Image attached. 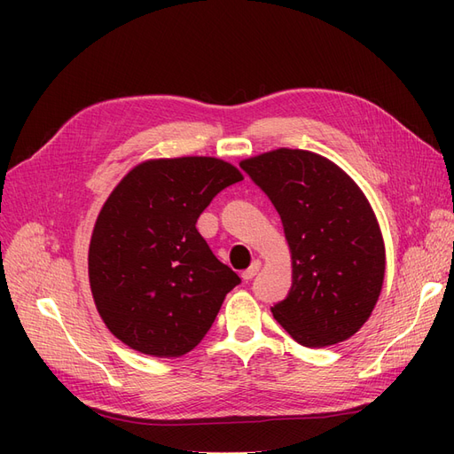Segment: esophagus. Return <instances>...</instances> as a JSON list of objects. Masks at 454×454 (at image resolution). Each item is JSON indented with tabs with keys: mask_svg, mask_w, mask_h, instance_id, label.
<instances>
[{
	"mask_svg": "<svg viewBox=\"0 0 454 454\" xmlns=\"http://www.w3.org/2000/svg\"><path fill=\"white\" fill-rule=\"evenodd\" d=\"M259 269H261V261L259 259H255L254 261V263L248 267V269H246L244 272H242V278L246 280V282H248V280H252L254 277H255V274L259 272Z\"/></svg>",
	"mask_w": 454,
	"mask_h": 454,
	"instance_id": "1",
	"label": "esophagus"
}]
</instances>
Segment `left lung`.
<instances>
[{
    "mask_svg": "<svg viewBox=\"0 0 454 454\" xmlns=\"http://www.w3.org/2000/svg\"><path fill=\"white\" fill-rule=\"evenodd\" d=\"M240 168L277 208L292 250V290L272 316L309 348L352 337L384 280L382 235L360 187L303 149L270 151Z\"/></svg>",
    "mask_w": 454,
    "mask_h": 454,
    "instance_id": "left-lung-1",
    "label": "left lung"
}]
</instances>
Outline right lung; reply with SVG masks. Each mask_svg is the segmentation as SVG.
Wrapping results in <instances>:
<instances>
[{
  "label": "right lung",
  "mask_w": 454,
  "mask_h": 454,
  "mask_svg": "<svg viewBox=\"0 0 454 454\" xmlns=\"http://www.w3.org/2000/svg\"><path fill=\"white\" fill-rule=\"evenodd\" d=\"M237 182L242 174L219 159H159L132 168L106 200L89 280L104 324L130 348L157 358L193 350L240 284L197 231L206 206Z\"/></svg>",
  "instance_id": "add662e5"
}]
</instances>
